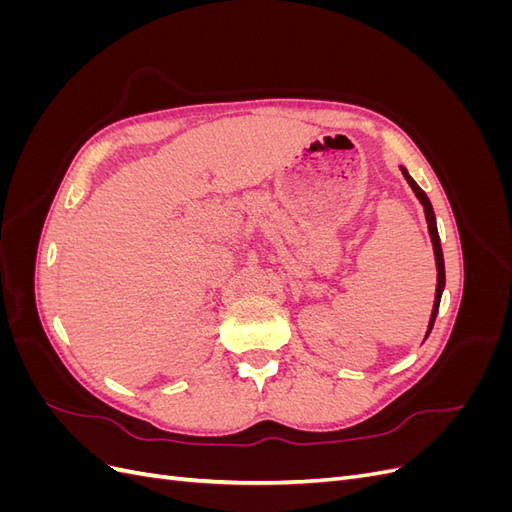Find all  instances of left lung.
I'll return each instance as SVG.
<instances>
[{
  "label": "left lung",
  "instance_id": "obj_1",
  "mask_svg": "<svg viewBox=\"0 0 512 512\" xmlns=\"http://www.w3.org/2000/svg\"><path fill=\"white\" fill-rule=\"evenodd\" d=\"M401 173H404L406 181L410 183L412 192L416 194V198L421 200V205L425 209V218H427V226H429V235H431V243H433V254H436V267H438V286H436V301H433V312H431V320H429V329H427V335L431 333L433 329V322H436V316H438V309H440V297H442V290H444V256H442V245H440V235H438V226H436V215H433V209H431V203L427 194L418 188V183L408 175V170L401 166Z\"/></svg>",
  "mask_w": 512,
  "mask_h": 512
}]
</instances>
